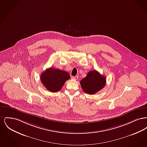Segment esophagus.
<instances>
[{
  "instance_id": "34e87169",
  "label": "esophagus",
  "mask_w": 147,
  "mask_h": 147,
  "mask_svg": "<svg viewBox=\"0 0 147 147\" xmlns=\"http://www.w3.org/2000/svg\"><path fill=\"white\" fill-rule=\"evenodd\" d=\"M71 78L74 80H77L78 79V76H75V77H71Z\"/></svg>"
}]
</instances>
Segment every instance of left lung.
Segmentation results:
<instances>
[{"mask_svg":"<svg viewBox=\"0 0 147 147\" xmlns=\"http://www.w3.org/2000/svg\"><path fill=\"white\" fill-rule=\"evenodd\" d=\"M83 90L88 94H94L103 89L106 84V78L96 70L90 71L80 82Z\"/></svg>","mask_w":147,"mask_h":147,"instance_id":"1","label":"left lung"}]
</instances>
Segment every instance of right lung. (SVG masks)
Returning <instances> with one entry per match:
<instances>
[{
	"instance_id": "obj_1",
	"label": "right lung",
	"mask_w": 147,
	"mask_h": 147,
	"mask_svg": "<svg viewBox=\"0 0 147 147\" xmlns=\"http://www.w3.org/2000/svg\"><path fill=\"white\" fill-rule=\"evenodd\" d=\"M40 78L42 84L49 91L56 92L62 88L70 76L65 71L51 67L42 72Z\"/></svg>"
}]
</instances>
